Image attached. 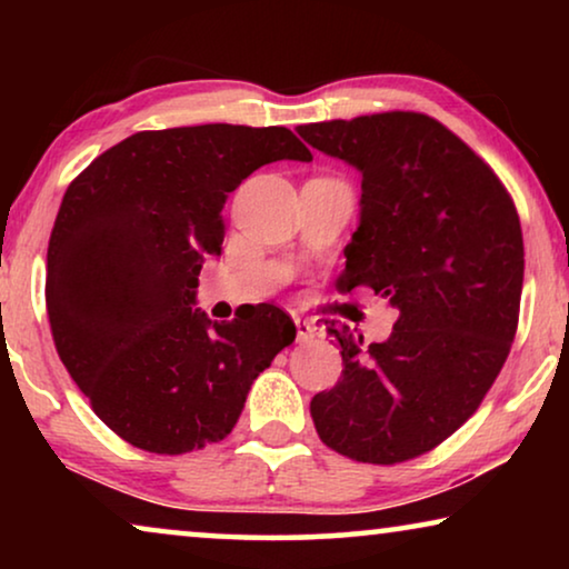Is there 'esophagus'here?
<instances>
[{"instance_id":"obj_1","label":"esophagus","mask_w":569,"mask_h":569,"mask_svg":"<svg viewBox=\"0 0 569 569\" xmlns=\"http://www.w3.org/2000/svg\"><path fill=\"white\" fill-rule=\"evenodd\" d=\"M295 331H298V341L300 345H308L310 339L316 337V323L308 321V318H295Z\"/></svg>"}]
</instances>
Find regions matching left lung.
<instances>
[{
	"instance_id": "obj_1",
	"label": "left lung",
	"mask_w": 569,
	"mask_h": 569,
	"mask_svg": "<svg viewBox=\"0 0 569 569\" xmlns=\"http://www.w3.org/2000/svg\"><path fill=\"white\" fill-rule=\"evenodd\" d=\"M298 134L362 176L339 287L368 284L399 316L370 347L326 321L345 370L310 401L316 430L362 463L422 456L477 411L508 360L523 290L518 212L492 168L425 113L308 123Z\"/></svg>"
}]
</instances>
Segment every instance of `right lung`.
<instances>
[{"label": "right lung", "mask_w": 569, "mask_h": 569, "mask_svg": "<svg viewBox=\"0 0 569 569\" xmlns=\"http://www.w3.org/2000/svg\"><path fill=\"white\" fill-rule=\"evenodd\" d=\"M277 160L313 154L284 127L201 123L137 131L69 183L46 256L53 345L131 446L178 456L222 440L256 376L295 341L269 302L222 323L193 308L224 201Z\"/></svg>", "instance_id": "add662e5"}]
</instances>
